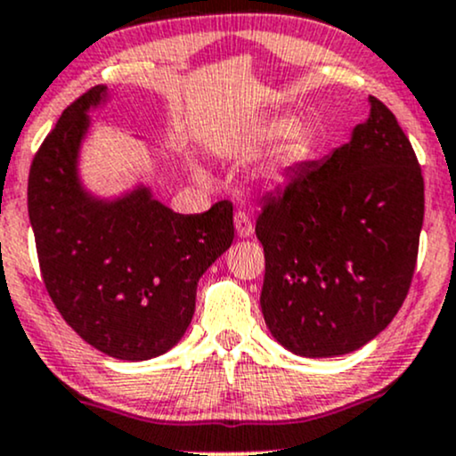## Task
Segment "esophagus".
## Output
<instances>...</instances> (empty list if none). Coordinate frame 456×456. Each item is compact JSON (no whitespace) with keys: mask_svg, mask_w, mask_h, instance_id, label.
I'll list each match as a JSON object with an SVG mask.
<instances>
[{"mask_svg":"<svg viewBox=\"0 0 456 456\" xmlns=\"http://www.w3.org/2000/svg\"><path fill=\"white\" fill-rule=\"evenodd\" d=\"M234 228H237V234H239V237H241V239L252 237L254 224H252V219L248 217V213H243V210H239V213H234Z\"/></svg>","mask_w":456,"mask_h":456,"instance_id":"1","label":"esophagus"}]
</instances>
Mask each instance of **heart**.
Segmentation results:
<instances>
[{
  "label": "heart",
  "instance_id": "obj_1",
  "mask_svg": "<svg viewBox=\"0 0 456 456\" xmlns=\"http://www.w3.org/2000/svg\"><path fill=\"white\" fill-rule=\"evenodd\" d=\"M285 136V143H282L281 159L282 163H296V160L305 159L313 145V128L308 124H293V117H276V119L267 121L265 126H261L258 130V139L261 141H278Z\"/></svg>",
  "mask_w": 456,
  "mask_h": 456
}]
</instances>
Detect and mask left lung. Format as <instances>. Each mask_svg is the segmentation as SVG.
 I'll return each instance as SVG.
<instances>
[{"instance_id":"1","label":"left lung","mask_w":456,"mask_h":456,"mask_svg":"<svg viewBox=\"0 0 456 456\" xmlns=\"http://www.w3.org/2000/svg\"><path fill=\"white\" fill-rule=\"evenodd\" d=\"M422 222L415 151L394 112L370 95V117L350 141L293 167L263 202L261 308L273 339L306 359L374 339L409 293Z\"/></svg>"}]
</instances>
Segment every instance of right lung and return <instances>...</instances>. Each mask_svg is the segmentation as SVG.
I'll return each mask as SVG.
<instances>
[{
  "mask_svg": "<svg viewBox=\"0 0 456 456\" xmlns=\"http://www.w3.org/2000/svg\"><path fill=\"white\" fill-rule=\"evenodd\" d=\"M106 97V86H93L43 141L28 178V213L62 320L112 359L148 361L187 332L198 281L232 243V204L180 215L145 184L112 200L86 191L77 159L89 110Z\"/></svg>",
  "mask_w": 456,
  "mask_h": 456,
  "instance_id": "1",
  "label": "right lung"
}]
</instances>
